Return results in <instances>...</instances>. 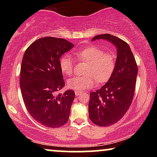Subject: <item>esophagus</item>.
Listing matches in <instances>:
<instances>
[{
  "mask_svg": "<svg viewBox=\"0 0 157 157\" xmlns=\"http://www.w3.org/2000/svg\"><path fill=\"white\" fill-rule=\"evenodd\" d=\"M81 93V92L80 91H75V94H76V96L80 95Z\"/></svg>",
  "mask_w": 157,
  "mask_h": 157,
  "instance_id": "obj_1",
  "label": "esophagus"
}]
</instances>
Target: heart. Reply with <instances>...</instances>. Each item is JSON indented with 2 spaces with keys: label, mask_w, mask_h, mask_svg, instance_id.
<instances>
[{
  "label": "heart",
  "mask_w": 157,
  "mask_h": 157,
  "mask_svg": "<svg viewBox=\"0 0 157 157\" xmlns=\"http://www.w3.org/2000/svg\"><path fill=\"white\" fill-rule=\"evenodd\" d=\"M77 61L89 63L86 70V76H76L68 81V86L75 90H85L94 87L96 80L104 83L112 76L116 67V56L105 52L97 46H89L74 53ZM75 61L69 55L65 54L60 59V68L66 76H71L74 72Z\"/></svg>",
  "instance_id": "obj_1"
}]
</instances>
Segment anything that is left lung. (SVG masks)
Listing matches in <instances>:
<instances>
[{"label":"left lung","mask_w":157,"mask_h":157,"mask_svg":"<svg viewBox=\"0 0 157 157\" xmlns=\"http://www.w3.org/2000/svg\"><path fill=\"white\" fill-rule=\"evenodd\" d=\"M105 39L117 47V59L112 76L100 89L90 94L89 118L96 125L109 126L125 115L134 95L138 67L127 43L111 34L96 36L92 40Z\"/></svg>","instance_id":"1"}]
</instances>
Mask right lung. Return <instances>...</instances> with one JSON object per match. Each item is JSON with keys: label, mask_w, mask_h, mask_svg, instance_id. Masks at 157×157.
<instances>
[{"label": "right lung", "mask_w": 157, "mask_h": 157, "mask_svg": "<svg viewBox=\"0 0 157 157\" xmlns=\"http://www.w3.org/2000/svg\"><path fill=\"white\" fill-rule=\"evenodd\" d=\"M74 46L63 38L45 37L32 43L23 55L20 74L23 102L29 114L48 128L61 127L69 118L74 91H58L65 86L60 58Z\"/></svg>", "instance_id": "right-lung-1"}]
</instances>
